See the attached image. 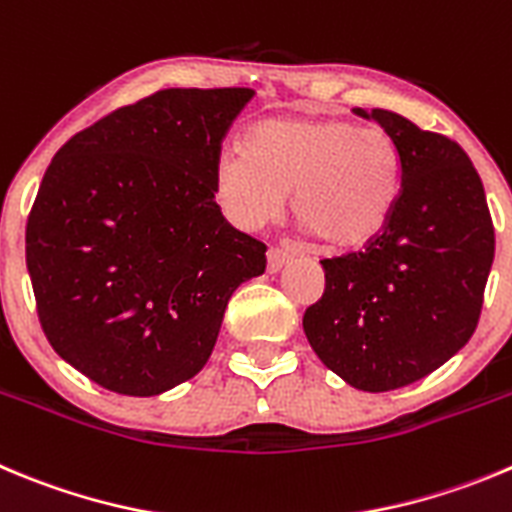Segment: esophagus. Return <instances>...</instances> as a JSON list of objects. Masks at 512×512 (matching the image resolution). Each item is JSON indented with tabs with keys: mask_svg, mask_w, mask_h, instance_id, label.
Instances as JSON below:
<instances>
[{
	"mask_svg": "<svg viewBox=\"0 0 512 512\" xmlns=\"http://www.w3.org/2000/svg\"><path fill=\"white\" fill-rule=\"evenodd\" d=\"M289 261H292V253L281 251V248H269V253H266V269H269V274L281 271Z\"/></svg>",
	"mask_w": 512,
	"mask_h": 512,
	"instance_id": "esophagus-1",
	"label": "esophagus"
}]
</instances>
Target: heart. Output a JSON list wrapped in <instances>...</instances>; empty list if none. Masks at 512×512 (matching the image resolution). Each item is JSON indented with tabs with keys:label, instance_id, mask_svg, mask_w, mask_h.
<instances>
[{
	"label": "heart",
	"instance_id": "heart-1",
	"mask_svg": "<svg viewBox=\"0 0 512 512\" xmlns=\"http://www.w3.org/2000/svg\"><path fill=\"white\" fill-rule=\"evenodd\" d=\"M401 152L381 126L330 116H281L253 124L241 149L215 159L213 190L238 228H261L287 205L320 248L363 251L401 198Z\"/></svg>",
	"mask_w": 512,
	"mask_h": 512
}]
</instances>
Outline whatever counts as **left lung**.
Masks as SVG:
<instances>
[{"label": "left lung", "mask_w": 512, "mask_h": 512, "mask_svg": "<svg viewBox=\"0 0 512 512\" xmlns=\"http://www.w3.org/2000/svg\"><path fill=\"white\" fill-rule=\"evenodd\" d=\"M401 152V198L363 251L320 261L325 294L304 312L317 358L353 388L393 391L467 345L495 259L485 187L464 149L386 109H355Z\"/></svg>", "instance_id": "8db88e82"}]
</instances>
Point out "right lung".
I'll return each instance as SVG.
<instances>
[{"label": "right lung", "instance_id": "right-lung-1", "mask_svg": "<svg viewBox=\"0 0 512 512\" xmlns=\"http://www.w3.org/2000/svg\"><path fill=\"white\" fill-rule=\"evenodd\" d=\"M251 88H167L70 137L27 218V271L55 353L98 386L159 396L208 363L266 246L215 203L220 142Z\"/></svg>", "mask_w": 512, "mask_h": 512}]
</instances>
